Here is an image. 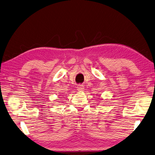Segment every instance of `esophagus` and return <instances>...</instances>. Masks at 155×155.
<instances>
[{"mask_svg":"<svg viewBox=\"0 0 155 155\" xmlns=\"http://www.w3.org/2000/svg\"><path fill=\"white\" fill-rule=\"evenodd\" d=\"M84 90V85H82V84L78 85V86H77V90L78 91H79V92H82V91H83Z\"/></svg>","mask_w":155,"mask_h":155,"instance_id":"1","label":"esophagus"}]
</instances>
